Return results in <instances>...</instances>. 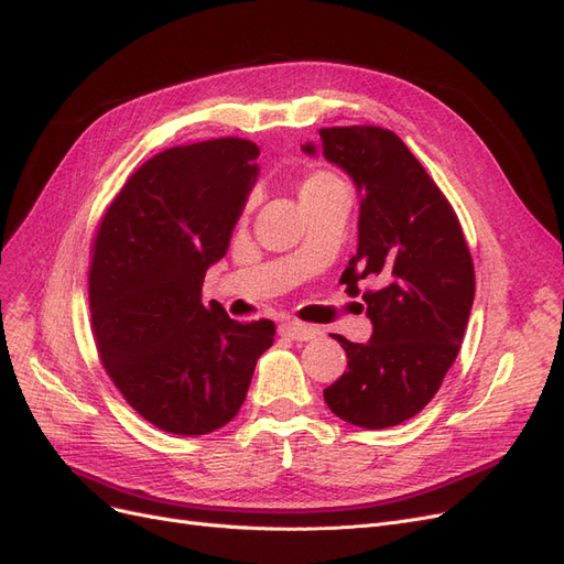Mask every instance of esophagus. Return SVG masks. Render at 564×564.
<instances>
[{"label":"esophagus","instance_id":"esophagus-1","mask_svg":"<svg viewBox=\"0 0 564 564\" xmlns=\"http://www.w3.org/2000/svg\"><path fill=\"white\" fill-rule=\"evenodd\" d=\"M279 332H281V337H288V339H293V341H311V339H316L321 335L318 327L306 325V323H297V321L283 323L279 327Z\"/></svg>","mask_w":564,"mask_h":564}]
</instances>
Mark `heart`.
Masks as SVG:
<instances>
[{
  "mask_svg": "<svg viewBox=\"0 0 564 564\" xmlns=\"http://www.w3.org/2000/svg\"><path fill=\"white\" fill-rule=\"evenodd\" d=\"M337 185H344L337 174H332L327 170H308L300 181V199H302V204L311 202V199L325 195L327 191H332V187H337ZM248 206H250V202H248Z\"/></svg>",
  "mask_w": 564,
  "mask_h": 564,
  "instance_id": "obj_1",
  "label": "heart"
}]
</instances>
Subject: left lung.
Listing matches in <instances>:
<instances>
[{
    "instance_id": "left-lung-1",
    "label": "left lung",
    "mask_w": 564,
    "mask_h": 564,
    "mask_svg": "<svg viewBox=\"0 0 564 564\" xmlns=\"http://www.w3.org/2000/svg\"><path fill=\"white\" fill-rule=\"evenodd\" d=\"M304 151L314 155L311 143ZM323 155L360 193L358 253L341 283L362 293L367 344L337 335L348 369L323 390L341 421L383 430L423 411L460 350L474 304V262L451 202L406 143L373 124L321 130Z\"/></svg>"
}]
</instances>
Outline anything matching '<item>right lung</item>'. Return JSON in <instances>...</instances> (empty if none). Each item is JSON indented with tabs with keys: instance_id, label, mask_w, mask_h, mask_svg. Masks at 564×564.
<instances>
[{
	"instance_id": "right-lung-1",
	"label": "right lung",
	"mask_w": 564,
	"mask_h": 564,
	"mask_svg": "<svg viewBox=\"0 0 564 564\" xmlns=\"http://www.w3.org/2000/svg\"><path fill=\"white\" fill-rule=\"evenodd\" d=\"M260 149L223 137L174 145L122 185L93 239V335L113 386L151 425L195 436L241 409L276 325L202 304L258 176Z\"/></svg>"
}]
</instances>
